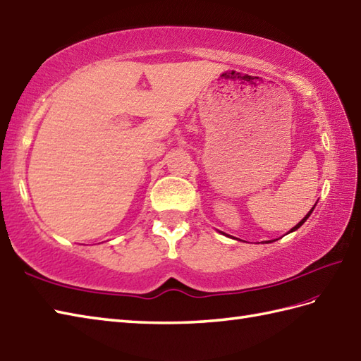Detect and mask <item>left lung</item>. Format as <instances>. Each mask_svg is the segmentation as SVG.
<instances>
[{
    "instance_id": "left-lung-1",
    "label": "left lung",
    "mask_w": 361,
    "mask_h": 361,
    "mask_svg": "<svg viewBox=\"0 0 361 361\" xmlns=\"http://www.w3.org/2000/svg\"><path fill=\"white\" fill-rule=\"evenodd\" d=\"M314 208H315V207H312V210H314ZM312 210H310V212H309V213H307V214H306V218H304V219H301V221H300V222H298V224H296V226H295V227H293V228H292V230H290V231H295V230H296V228H300V227H301V226H302V224H304V222H306V219H307V218H309V216H310V213H312Z\"/></svg>"
}]
</instances>
